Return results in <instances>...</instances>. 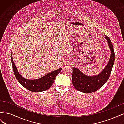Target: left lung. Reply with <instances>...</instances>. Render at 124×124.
<instances>
[{
	"label": "left lung",
	"mask_w": 124,
	"mask_h": 124,
	"mask_svg": "<svg viewBox=\"0 0 124 124\" xmlns=\"http://www.w3.org/2000/svg\"><path fill=\"white\" fill-rule=\"evenodd\" d=\"M111 50V57L107 65L103 71L96 76H87L81 72L79 69L73 68L72 84L78 91L90 93L98 91L107 82L110 77L115 61V53L113 45L110 38L105 36Z\"/></svg>",
	"instance_id": "8db88e82"
}]
</instances>
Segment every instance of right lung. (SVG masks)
<instances>
[{
  "label": "right lung",
  "instance_id": "1",
  "mask_svg": "<svg viewBox=\"0 0 124 124\" xmlns=\"http://www.w3.org/2000/svg\"><path fill=\"white\" fill-rule=\"evenodd\" d=\"M11 60L14 74L17 80L23 87L32 92H41L48 89L53 84L56 77L62 69V68H59L58 70L52 71L39 79L29 80L22 77L18 73L16 67L13 62L12 54L11 55Z\"/></svg>",
  "mask_w": 124,
  "mask_h": 124
}]
</instances>
